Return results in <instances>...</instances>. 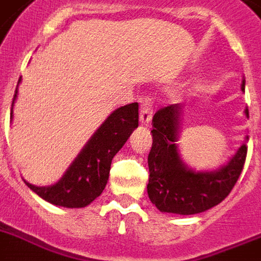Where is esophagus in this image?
<instances>
[{"mask_svg": "<svg viewBox=\"0 0 261 261\" xmlns=\"http://www.w3.org/2000/svg\"><path fill=\"white\" fill-rule=\"evenodd\" d=\"M153 116V101L150 97H146L142 100L141 104V114H139V120L142 124H149Z\"/></svg>", "mask_w": 261, "mask_h": 261, "instance_id": "obj_1", "label": "esophagus"}]
</instances>
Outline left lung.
I'll list each match as a JSON object with an SVG mask.
<instances>
[{"label": "left lung", "instance_id": "obj_1", "mask_svg": "<svg viewBox=\"0 0 261 261\" xmlns=\"http://www.w3.org/2000/svg\"><path fill=\"white\" fill-rule=\"evenodd\" d=\"M244 89L245 80L241 84ZM181 111V104H172L153 116L147 195L163 213L192 215L217 206L230 194L243 171L248 147L243 143L236 154L215 171H195L187 167L178 150ZM245 115L249 118L248 108ZM245 139L248 141V135Z\"/></svg>", "mask_w": 261, "mask_h": 261}]
</instances>
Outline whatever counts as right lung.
<instances>
[{
  "label": "right lung",
  "mask_w": 261,
  "mask_h": 261,
  "mask_svg": "<svg viewBox=\"0 0 261 261\" xmlns=\"http://www.w3.org/2000/svg\"><path fill=\"white\" fill-rule=\"evenodd\" d=\"M21 83V77L18 84ZM18 85L14 92L10 119L13 118V106L17 97ZM138 127V102L119 107L85 143L65 174L53 186L38 187L25 184L46 202L67 208H81L101 195L108 181L111 163Z\"/></svg>",
  "instance_id": "1"
}]
</instances>
